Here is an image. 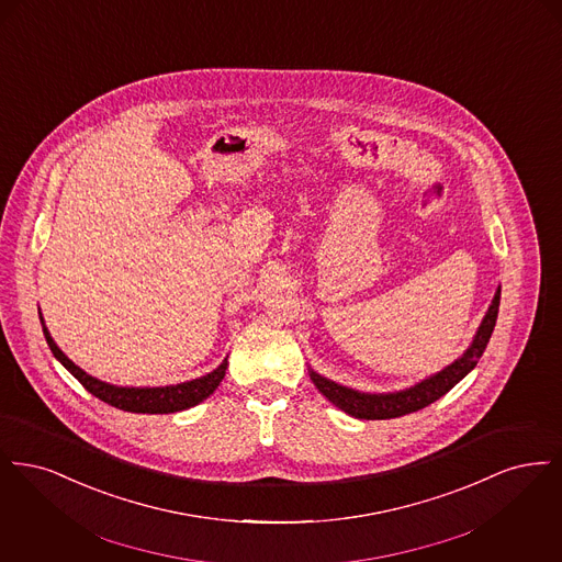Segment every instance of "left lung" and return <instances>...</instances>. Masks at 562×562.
I'll return each instance as SVG.
<instances>
[{"label":"left lung","instance_id":"left-lung-1","mask_svg":"<svg viewBox=\"0 0 562 562\" xmlns=\"http://www.w3.org/2000/svg\"><path fill=\"white\" fill-rule=\"evenodd\" d=\"M499 299H502V286H497L472 344L457 360H453L449 367H445L442 371L429 374L406 390L385 392V394L360 392L348 385H341L333 379H326L324 374L316 373L312 367H310V376L326 401L333 402L337 408L346 411L348 415L358 419H394V417L422 411L431 402L442 398L449 390H453L454 385L479 364L482 351L486 348L497 322Z\"/></svg>","mask_w":562,"mask_h":562}]
</instances>
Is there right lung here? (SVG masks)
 Listing matches in <instances>:
<instances>
[{
  "label": "right lung",
  "mask_w": 562,
  "mask_h": 562,
  "mask_svg": "<svg viewBox=\"0 0 562 562\" xmlns=\"http://www.w3.org/2000/svg\"><path fill=\"white\" fill-rule=\"evenodd\" d=\"M40 321L44 328V337L48 341V348L53 349L54 358L74 374L81 385L97 396L99 401L108 402L115 408L128 411V413H147V415H168V413H179L191 408L202 401H206L214 390L218 387V383L223 381L225 371H227V358L211 371V373L202 374L198 379L183 381L177 385H160V387H128V385H113L108 381H101L92 374L86 373L80 369L74 360H69L63 349L54 344L53 335L44 322V316L40 312Z\"/></svg>",
  "instance_id": "add662e5"
}]
</instances>
